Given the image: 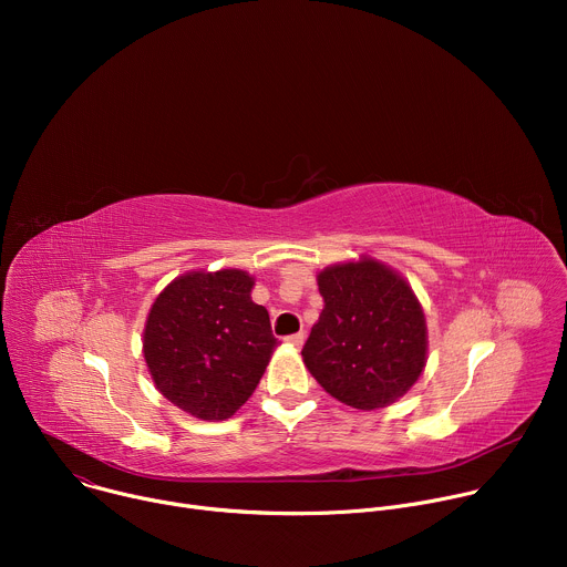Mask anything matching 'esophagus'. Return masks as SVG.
<instances>
[{"label": "esophagus", "mask_w": 567, "mask_h": 567, "mask_svg": "<svg viewBox=\"0 0 567 567\" xmlns=\"http://www.w3.org/2000/svg\"><path fill=\"white\" fill-rule=\"evenodd\" d=\"M285 341H287L289 346H293V348H302V343H305V332H296V334H289Z\"/></svg>", "instance_id": "34e87169"}]
</instances>
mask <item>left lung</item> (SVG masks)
<instances>
[{"instance_id": "1", "label": "left lung", "mask_w": 567, "mask_h": 567, "mask_svg": "<svg viewBox=\"0 0 567 567\" xmlns=\"http://www.w3.org/2000/svg\"><path fill=\"white\" fill-rule=\"evenodd\" d=\"M318 289L326 307L302 348L313 379L359 411L406 394L426 363V320L406 280L361 260L326 269Z\"/></svg>"}]
</instances>
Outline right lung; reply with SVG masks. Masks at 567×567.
Masks as SVG:
<instances>
[{
  "label": "right lung",
  "mask_w": 567,
  "mask_h": 567,
  "mask_svg": "<svg viewBox=\"0 0 567 567\" xmlns=\"http://www.w3.org/2000/svg\"><path fill=\"white\" fill-rule=\"evenodd\" d=\"M237 269L188 274L154 300L143 354L158 392L199 420H228L258 388L278 339Z\"/></svg>",
  "instance_id": "obj_1"
}]
</instances>
